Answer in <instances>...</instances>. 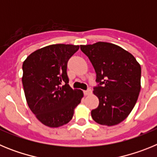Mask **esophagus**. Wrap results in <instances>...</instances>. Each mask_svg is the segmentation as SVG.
Segmentation results:
<instances>
[{
	"mask_svg": "<svg viewBox=\"0 0 157 157\" xmlns=\"http://www.w3.org/2000/svg\"><path fill=\"white\" fill-rule=\"evenodd\" d=\"M91 93H92V90H91L90 89H89V90H85V91H84V94H85L86 96L90 95Z\"/></svg>",
	"mask_w": 157,
	"mask_h": 157,
	"instance_id": "34e87169",
	"label": "esophagus"
}]
</instances>
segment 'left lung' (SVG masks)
Listing matches in <instances>:
<instances>
[{
	"label": "left lung",
	"instance_id": "obj_1",
	"mask_svg": "<svg viewBox=\"0 0 157 157\" xmlns=\"http://www.w3.org/2000/svg\"><path fill=\"white\" fill-rule=\"evenodd\" d=\"M94 67V94L99 105L91 111L101 125L114 126L125 120L134 109L141 90V66L132 54L109 42L80 45Z\"/></svg>",
	"mask_w": 157,
	"mask_h": 157
}]
</instances>
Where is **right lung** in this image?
Wrapping results in <instances>:
<instances>
[{"label": "right lung", "instance_id": "obj_1", "mask_svg": "<svg viewBox=\"0 0 157 157\" xmlns=\"http://www.w3.org/2000/svg\"><path fill=\"white\" fill-rule=\"evenodd\" d=\"M78 45L56 44L32 52L23 63V90L27 105L37 119L49 127L71 121L82 91L69 86L67 61Z\"/></svg>", "mask_w": 157, "mask_h": 157}]
</instances>
